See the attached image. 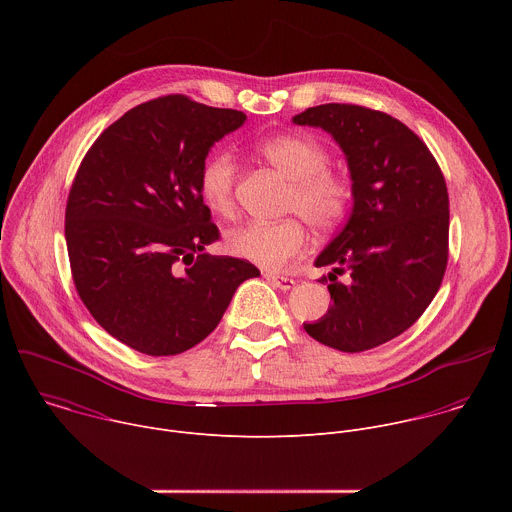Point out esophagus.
<instances>
[{
	"instance_id": "esophagus-1",
	"label": "esophagus",
	"mask_w": 512,
	"mask_h": 512,
	"mask_svg": "<svg viewBox=\"0 0 512 512\" xmlns=\"http://www.w3.org/2000/svg\"><path fill=\"white\" fill-rule=\"evenodd\" d=\"M263 277L273 285V287H279V289H291L296 285V279L294 277H287V275H277V273H271V271H265Z\"/></svg>"
}]
</instances>
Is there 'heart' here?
<instances>
[{"mask_svg": "<svg viewBox=\"0 0 512 512\" xmlns=\"http://www.w3.org/2000/svg\"><path fill=\"white\" fill-rule=\"evenodd\" d=\"M257 154L277 168L291 190L285 196L283 212L302 215L306 223L328 233L344 223L354 204V182L330 168L326 145L308 133H281L257 143ZM237 164L229 152H214L200 166L198 190L206 206L218 216H233ZM227 249L265 269H281L308 247V233L297 216L277 223H247L231 229L225 237Z\"/></svg>", "mask_w": 512, "mask_h": 512, "instance_id": "heart-1", "label": "heart"}]
</instances>
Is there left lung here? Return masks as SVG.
Masks as SVG:
<instances>
[{
    "label": "left lung",
    "instance_id": "8db88e82",
    "mask_svg": "<svg viewBox=\"0 0 512 512\" xmlns=\"http://www.w3.org/2000/svg\"><path fill=\"white\" fill-rule=\"evenodd\" d=\"M294 123L328 131L354 182L348 223L316 259L334 267L320 279H330L332 306L304 328L342 352L371 350L411 328L442 285L450 251L444 174L423 139L383 111L326 103Z\"/></svg>",
    "mask_w": 512,
    "mask_h": 512
}]
</instances>
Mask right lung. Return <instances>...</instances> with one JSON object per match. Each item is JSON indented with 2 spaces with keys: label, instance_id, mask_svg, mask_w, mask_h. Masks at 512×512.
Masks as SVG:
<instances>
[{
  "label": "right lung",
  "instance_id": "1",
  "mask_svg": "<svg viewBox=\"0 0 512 512\" xmlns=\"http://www.w3.org/2000/svg\"><path fill=\"white\" fill-rule=\"evenodd\" d=\"M245 119L158 97L111 123L77 170L64 214L72 281L99 326L137 352L196 346L259 277L247 259L204 253L221 233L198 190L208 150Z\"/></svg>",
  "mask_w": 512,
  "mask_h": 512
}]
</instances>
